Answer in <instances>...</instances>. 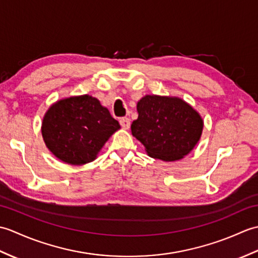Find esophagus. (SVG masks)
<instances>
[{"instance_id":"esophagus-1","label":"esophagus","mask_w":258,"mask_h":258,"mask_svg":"<svg viewBox=\"0 0 258 258\" xmlns=\"http://www.w3.org/2000/svg\"><path fill=\"white\" fill-rule=\"evenodd\" d=\"M119 124H120V126H122L123 128L127 130V128H130L131 120H130V118H128V117H122V118L119 119Z\"/></svg>"}]
</instances>
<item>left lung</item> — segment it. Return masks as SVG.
<instances>
[{"label": "left lung", "mask_w": 258, "mask_h": 258, "mask_svg": "<svg viewBox=\"0 0 258 258\" xmlns=\"http://www.w3.org/2000/svg\"><path fill=\"white\" fill-rule=\"evenodd\" d=\"M139 117L131 125L132 134L158 160H180L199 142L203 119L178 97L146 95L138 103Z\"/></svg>", "instance_id": "8db88e82"}]
</instances>
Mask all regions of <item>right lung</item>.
Returning a JSON list of instances; mask_svg holds the SVG:
<instances>
[{"mask_svg":"<svg viewBox=\"0 0 258 258\" xmlns=\"http://www.w3.org/2000/svg\"><path fill=\"white\" fill-rule=\"evenodd\" d=\"M119 127L97 98L82 95L53 104L43 118L42 135L47 149L59 160L83 165L95 160L109 136Z\"/></svg>","mask_w":258,"mask_h":258,"instance_id":"add662e5","label":"right lung"}]
</instances>
